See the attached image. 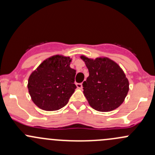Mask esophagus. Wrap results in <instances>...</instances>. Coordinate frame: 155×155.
I'll list each match as a JSON object with an SVG mask.
<instances>
[{"label":"esophagus","mask_w":155,"mask_h":155,"mask_svg":"<svg viewBox=\"0 0 155 155\" xmlns=\"http://www.w3.org/2000/svg\"><path fill=\"white\" fill-rule=\"evenodd\" d=\"M76 87L79 89H82V83H76Z\"/></svg>","instance_id":"1"}]
</instances>
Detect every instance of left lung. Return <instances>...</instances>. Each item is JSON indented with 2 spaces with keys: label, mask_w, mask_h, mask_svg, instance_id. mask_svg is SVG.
<instances>
[{
  "label": "left lung",
  "mask_w": 155,
  "mask_h": 155,
  "mask_svg": "<svg viewBox=\"0 0 155 155\" xmlns=\"http://www.w3.org/2000/svg\"><path fill=\"white\" fill-rule=\"evenodd\" d=\"M89 72L83 82V93L89 105L99 112H110L124 102L129 82L122 69L108 58H87L81 56Z\"/></svg>",
  "instance_id": "left-lung-1"
}]
</instances>
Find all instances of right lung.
<instances>
[{"instance_id":"add662e5","label":"right lung","mask_w":155,"mask_h":155,"mask_svg":"<svg viewBox=\"0 0 155 155\" xmlns=\"http://www.w3.org/2000/svg\"><path fill=\"white\" fill-rule=\"evenodd\" d=\"M71 59L54 55L45 60L30 76L28 88L33 102L46 111L61 109L68 104L75 89L76 70Z\"/></svg>"}]
</instances>
